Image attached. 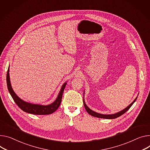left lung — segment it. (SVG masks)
<instances>
[{"label":"left lung","mask_w":150,"mask_h":150,"mask_svg":"<svg viewBox=\"0 0 150 150\" xmlns=\"http://www.w3.org/2000/svg\"><path fill=\"white\" fill-rule=\"evenodd\" d=\"M137 97L134 100V101L131 103V104L130 105H129L126 108H125L124 109L122 110L121 111L119 112H117L116 113H114V114H110V115H103V114H101V113H98L97 112H96L93 110H92L91 109H90L86 105V103L84 101V99H83V104H84V106H85V108L86 109V110L87 111V112L92 115V116H93L94 117H97V118H105V119H115V118H117L119 117H120L121 115H123L124 113H125L130 108V107L133 105V103L135 102V101L136 100Z\"/></svg>","instance_id":"obj_1"}]
</instances>
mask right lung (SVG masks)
I'll return each instance as SVG.
<instances>
[{
    "label": "right lung",
    "mask_w": 150,
    "mask_h": 150,
    "mask_svg": "<svg viewBox=\"0 0 150 150\" xmlns=\"http://www.w3.org/2000/svg\"><path fill=\"white\" fill-rule=\"evenodd\" d=\"M9 69L8 68L7 74H6V83L8 89L9 93L13 98L14 101L16 103V105L22 110L25 112L34 114V115H49L54 112H55L59 107L62 101V94L64 93V89L67 85V83H64L61 87V89L59 91V93L57 96V98L52 104L49 105H41L37 104H32V103L25 101L21 98H20L13 91L12 86L11 85L10 78H9Z\"/></svg>",
    "instance_id": "add662e5"
}]
</instances>
